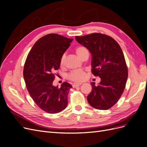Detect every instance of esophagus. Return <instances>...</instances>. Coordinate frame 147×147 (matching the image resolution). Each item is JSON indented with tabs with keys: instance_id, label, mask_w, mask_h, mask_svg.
I'll return each instance as SVG.
<instances>
[{
	"instance_id": "obj_1",
	"label": "esophagus",
	"mask_w": 147,
	"mask_h": 147,
	"mask_svg": "<svg viewBox=\"0 0 147 147\" xmlns=\"http://www.w3.org/2000/svg\"><path fill=\"white\" fill-rule=\"evenodd\" d=\"M82 84V83H74V84H72V86H73V87H74V88H76V87L81 86Z\"/></svg>"
}]
</instances>
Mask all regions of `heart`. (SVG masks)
<instances>
[{"label":"heart","mask_w":147,"mask_h":147,"mask_svg":"<svg viewBox=\"0 0 147 147\" xmlns=\"http://www.w3.org/2000/svg\"><path fill=\"white\" fill-rule=\"evenodd\" d=\"M77 54L78 56L81 57L82 59L84 55L86 54V53H88V51L86 47L83 46H79L77 47L76 50ZM65 60H66V54L64 53L63 55L61 56L60 58V65L61 66H64L65 64ZM86 75V72L85 70H75L71 71V72L67 75V78L70 80H72L74 82H81L84 79Z\"/></svg>","instance_id":"obj_1"}]
</instances>
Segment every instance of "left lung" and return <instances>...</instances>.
Returning <instances> with one entry per match:
<instances>
[{"label": "left lung", "instance_id": "left-lung-1", "mask_svg": "<svg viewBox=\"0 0 147 147\" xmlns=\"http://www.w3.org/2000/svg\"><path fill=\"white\" fill-rule=\"evenodd\" d=\"M92 55V74L99 77L97 86L91 83L92 91L87 97L88 103L99 110H108L121 97L128 76L127 67L119 44L109 35L92 33L75 37Z\"/></svg>", "mask_w": 147, "mask_h": 147}]
</instances>
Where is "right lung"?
Returning <instances> with one entry per match:
<instances>
[{
    "label": "right lung",
    "mask_w": 147,
    "mask_h": 147,
    "mask_svg": "<svg viewBox=\"0 0 147 147\" xmlns=\"http://www.w3.org/2000/svg\"><path fill=\"white\" fill-rule=\"evenodd\" d=\"M72 40L59 34H47L35 43L25 61L23 77L27 90L38 107L48 113H59L68 104L72 86L64 82L59 88L53 82L61 57Z\"/></svg>",
    "instance_id": "1"
}]
</instances>
